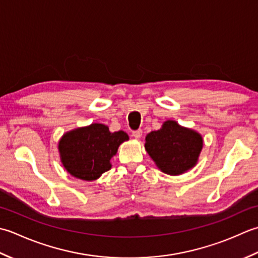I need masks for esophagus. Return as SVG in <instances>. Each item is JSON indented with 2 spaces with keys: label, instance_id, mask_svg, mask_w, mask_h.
<instances>
[{
  "label": "esophagus",
  "instance_id": "1",
  "mask_svg": "<svg viewBox=\"0 0 258 258\" xmlns=\"http://www.w3.org/2000/svg\"><path fill=\"white\" fill-rule=\"evenodd\" d=\"M133 136L135 137L136 139H140L141 136H143V130L141 129H138V130H135L133 133Z\"/></svg>",
  "mask_w": 258,
  "mask_h": 258
}]
</instances>
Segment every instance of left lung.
<instances>
[{"label": "left lung", "instance_id": "1", "mask_svg": "<svg viewBox=\"0 0 258 258\" xmlns=\"http://www.w3.org/2000/svg\"><path fill=\"white\" fill-rule=\"evenodd\" d=\"M145 148L162 172L177 176L197 164L203 137L173 120H167L159 130L147 135Z\"/></svg>", "mask_w": 258, "mask_h": 258}]
</instances>
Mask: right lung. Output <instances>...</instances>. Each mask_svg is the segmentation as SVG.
I'll return each instance as SVG.
<instances>
[{
  "label": "right lung",
  "instance_id": "obj_1",
  "mask_svg": "<svg viewBox=\"0 0 258 258\" xmlns=\"http://www.w3.org/2000/svg\"><path fill=\"white\" fill-rule=\"evenodd\" d=\"M129 137L124 131L110 133L102 123H92L66 133L59 141L63 167L79 179L96 180L111 168L112 157Z\"/></svg>",
  "mask_w": 258,
  "mask_h": 258
}]
</instances>
